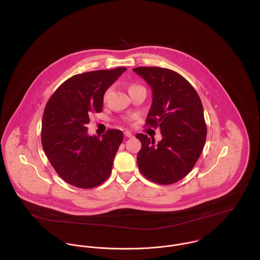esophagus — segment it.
I'll list each match as a JSON object with an SVG mask.
<instances>
[{"instance_id":"1","label":"esophagus","mask_w":260,"mask_h":260,"mask_svg":"<svg viewBox=\"0 0 260 260\" xmlns=\"http://www.w3.org/2000/svg\"><path fill=\"white\" fill-rule=\"evenodd\" d=\"M124 135H125V137H127V138H132V137H133V134H132L131 132H129V131H125V132H124Z\"/></svg>"}]
</instances>
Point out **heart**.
I'll use <instances>...</instances> for the list:
<instances>
[{
    "label": "heart",
    "mask_w": 260,
    "mask_h": 260,
    "mask_svg": "<svg viewBox=\"0 0 260 260\" xmlns=\"http://www.w3.org/2000/svg\"><path fill=\"white\" fill-rule=\"evenodd\" d=\"M136 87H139V85H135V84H133V85H131V86L129 87V90H130V89H132V88H136ZM109 92H110V89L106 90V92L104 93V99H106V98L108 97V95H109Z\"/></svg>",
    "instance_id": "b5f03b06"
}]
</instances>
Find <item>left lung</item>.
<instances>
[{
  "mask_svg": "<svg viewBox=\"0 0 260 260\" xmlns=\"http://www.w3.org/2000/svg\"><path fill=\"white\" fill-rule=\"evenodd\" d=\"M152 89V105L146 126L160 128L162 140L137 134L140 172L161 185L176 183L193 169L204 147L207 128L201 100L184 77L167 68L138 67Z\"/></svg>",
  "mask_w": 260,
  "mask_h": 260,
  "instance_id": "left-lung-1",
  "label": "left lung"
}]
</instances>
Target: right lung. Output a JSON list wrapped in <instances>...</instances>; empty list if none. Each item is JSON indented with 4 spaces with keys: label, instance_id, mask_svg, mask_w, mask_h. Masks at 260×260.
<instances>
[{
    "label": "right lung",
    "instance_id": "1",
    "mask_svg": "<svg viewBox=\"0 0 260 260\" xmlns=\"http://www.w3.org/2000/svg\"><path fill=\"white\" fill-rule=\"evenodd\" d=\"M125 71L120 67L75 75L59 86L46 104L42 146L58 175L71 185L94 188L110 176L123 133L109 129L100 139L89 136L86 125L92 113L102 112L104 93Z\"/></svg>",
    "mask_w": 260,
    "mask_h": 260
}]
</instances>
